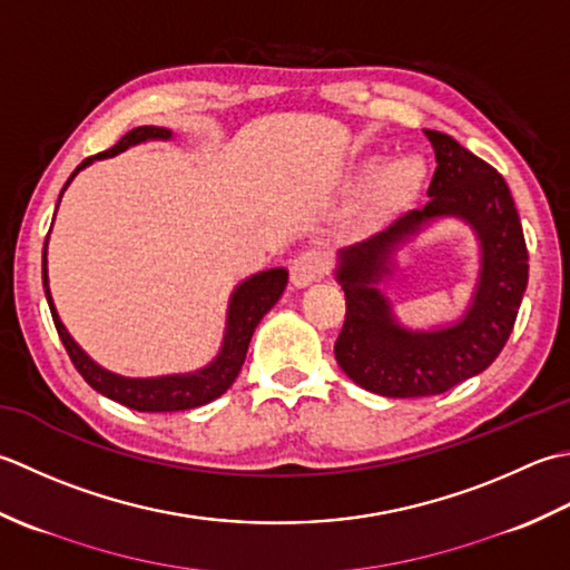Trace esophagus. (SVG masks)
Listing matches in <instances>:
<instances>
[{"mask_svg":"<svg viewBox=\"0 0 570 570\" xmlns=\"http://www.w3.org/2000/svg\"><path fill=\"white\" fill-rule=\"evenodd\" d=\"M327 265H330V261H327V255H324V250L305 248L295 255L293 263H289V277H293V283L297 287H305L327 273Z\"/></svg>","mask_w":570,"mask_h":570,"instance_id":"34e87169","label":"esophagus"}]
</instances>
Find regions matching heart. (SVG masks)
<instances>
[{
	"mask_svg": "<svg viewBox=\"0 0 570 570\" xmlns=\"http://www.w3.org/2000/svg\"><path fill=\"white\" fill-rule=\"evenodd\" d=\"M423 161L417 157H403L383 171L379 179L376 199L381 206H399L411 199L423 181Z\"/></svg>",
	"mask_w": 570,
	"mask_h": 570,
	"instance_id": "b5f03b06",
	"label": "heart"
}]
</instances>
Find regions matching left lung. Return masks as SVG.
Instances as JSON below:
<instances>
[{"label":"left lung","mask_w":570,"mask_h":570,"mask_svg":"<svg viewBox=\"0 0 570 570\" xmlns=\"http://www.w3.org/2000/svg\"><path fill=\"white\" fill-rule=\"evenodd\" d=\"M438 167L423 208L344 250L336 281L346 297L344 327L334 342L336 364L358 386L389 399L438 396L480 374L504 350L529 281V250L502 174L450 135L425 130ZM460 215L479 230L483 273L475 302L455 328L405 333L390 320L373 283L390 253L431 217Z\"/></svg>","instance_id":"obj_1"}]
</instances>
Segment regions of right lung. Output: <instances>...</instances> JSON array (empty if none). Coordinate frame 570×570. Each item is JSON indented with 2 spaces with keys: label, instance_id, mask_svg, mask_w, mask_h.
<instances>
[{
  "label": "right lung",
  "instance_id": "1",
  "mask_svg": "<svg viewBox=\"0 0 570 570\" xmlns=\"http://www.w3.org/2000/svg\"><path fill=\"white\" fill-rule=\"evenodd\" d=\"M169 135L171 132L161 130V127H135V130L127 132L115 147L80 161L76 171L71 174V179L80 169L88 167L92 159L112 157V155L122 153V149H127L130 145L142 142V139H167ZM71 179L66 181V187L71 184ZM66 187H63V191H66ZM46 240H49V236H46ZM285 285H287V271L273 268V271H265V273H258L255 277H250V281H246L236 289L234 297H230L224 350H220L218 358L212 366H206L202 371H196V374H187V376L122 379V376H115V374H110V371L92 364L90 358L78 350V344L71 340V334L66 332L61 320H58L51 295H49V283H46V243H43L46 299H49L56 332H58V336H61L68 356H71L73 366L78 368V374L88 381V386L102 393V396H108L110 401H118V403L127 405V409L142 411V413H171V411L199 409V405L218 399L220 393H226L230 389V383L236 381L243 362H246V352H248V344H250V336H253L255 327H258V322L263 320L265 312H271L275 302L281 299Z\"/></svg>",
  "mask_w": 570,
  "mask_h": 570
}]
</instances>
